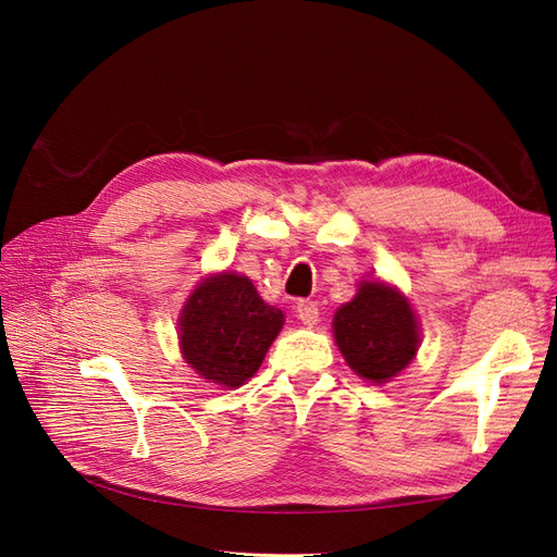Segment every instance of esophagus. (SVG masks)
Wrapping results in <instances>:
<instances>
[{"instance_id": "obj_1", "label": "esophagus", "mask_w": 557, "mask_h": 557, "mask_svg": "<svg viewBox=\"0 0 557 557\" xmlns=\"http://www.w3.org/2000/svg\"><path fill=\"white\" fill-rule=\"evenodd\" d=\"M297 318L305 325H315L318 323V305L311 299H301L297 301Z\"/></svg>"}]
</instances>
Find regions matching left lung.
I'll list each match as a JSON object with an SVG mask.
<instances>
[{"mask_svg": "<svg viewBox=\"0 0 557 557\" xmlns=\"http://www.w3.org/2000/svg\"><path fill=\"white\" fill-rule=\"evenodd\" d=\"M334 339L358 376L385 383L418 350V323L407 299L385 283H364L334 315Z\"/></svg>", "mask_w": 557, "mask_h": 557, "instance_id": "obj_1", "label": "left lung"}]
</instances>
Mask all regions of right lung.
Listing matches in <instances>:
<instances>
[{
    "mask_svg": "<svg viewBox=\"0 0 557 557\" xmlns=\"http://www.w3.org/2000/svg\"><path fill=\"white\" fill-rule=\"evenodd\" d=\"M178 325L183 356L195 372L237 387L258 372L283 313L264 305L246 276L221 274L193 293Z\"/></svg>",
    "mask_w": 557,
    "mask_h": 557,
    "instance_id": "right-lung-1",
    "label": "right lung"
}]
</instances>
